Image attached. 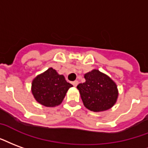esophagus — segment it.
<instances>
[{"label":"esophagus","instance_id":"esophagus-1","mask_svg":"<svg viewBox=\"0 0 148 148\" xmlns=\"http://www.w3.org/2000/svg\"><path fill=\"white\" fill-rule=\"evenodd\" d=\"M72 84H73V85H74V86H75V87H76V86L78 85V81H74V82H72Z\"/></svg>","mask_w":148,"mask_h":148}]
</instances>
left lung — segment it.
<instances>
[{
  "label": "left lung",
  "mask_w": 148,
  "mask_h": 148,
  "mask_svg": "<svg viewBox=\"0 0 148 148\" xmlns=\"http://www.w3.org/2000/svg\"><path fill=\"white\" fill-rule=\"evenodd\" d=\"M84 77L85 82L77 88L85 108L91 111L100 112L115 104L119 97L118 86L108 75L94 69Z\"/></svg>",
  "instance_id": "obj_1"
}]
</instances>
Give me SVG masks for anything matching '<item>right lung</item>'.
I'll return each instance as SVG.
<instances>
[{"label": "right lung", "mask_w": 148, "mask_h": 148, "mask_svg": "<svg viewBox=\"0 0 148 148\" xmlns=\"http://www.w3.org/2000/svg\"><path fill=\"white\" fill-rule=\"evenodd\" d=\"M73 85L62 74L50 67L34 78L31 92L36 101L47 108H54L63 102L67 91Z\"/></svg>", "instance_id": "1"}]
</instances>
